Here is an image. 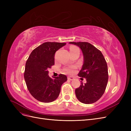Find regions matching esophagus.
I'll return each mask as SVG.
<instances>
[{
    "mask_svg": "<svg viewBox=\"0 0 131 131\" xmlns=\"http://www.w3.org/2000/svg\"><path fill=\"white\" fill-rule=\"evenodd\" d=\"M68 80H74V78L72 77H68Z\"/></svg>",
    "mask_w": 131,
    "mask_h": 131,
    "instance_id": "34e87169",
    "label": "esophagus"
}]
</instances>
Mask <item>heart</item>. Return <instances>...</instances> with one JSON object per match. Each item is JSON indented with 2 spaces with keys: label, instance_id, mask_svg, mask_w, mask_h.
Instances as JSON below:
<instances>
[{
  "label": "heart",
  "instance_id": "1",
  "mask_svg": "<svg viewBox=\"0 0 131 131\" xmlns=\"http://www.w3.org/2000/svg\"><path fill=\"white\" fill-rule=\"evenodd\" d=\"M76 50H79V49L76 46H72L70 47V52H72V51H74ZM75 69V67L74 66H72V67H68V68H66L65 71L67 73L72 74L74 72Z\"/></svg>",
  "mask_w": 131,
  "mask_h": 131
}]
</instances>
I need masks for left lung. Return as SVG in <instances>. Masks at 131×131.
<instances>
[{"instance_id":"left-lung-1","label":"left lung","mask_w":131,"mask_h":131,"mask_svg":"<svg viewBox=\"0 0 131 131\" xmlns=\"http://www.w3.org/2000/svg\"><path fill=\"white\" fill-rule=\"evenodd\" d=\"M80 47L84 57L78 76L86 79V83L75 90L77 98L84 104L97 102L104 93L108 81V66L101 51L87 42H70Z\"/></svg>"}]
</instances>
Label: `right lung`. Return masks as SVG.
Masks as SVG:
<instances>
[{"label":"right lung","instance_id":"add662e5","mask_svg":"<svg viewBox=\"0 0 131 131\" xmlns=\"http://www.w3.org/2000/svg\"><path fill=\"white\" fill-rule=\"evenodd\" d=\"M66 43L46 42L31 52L26 63L24 78L28 90L34 98L43 103L56 100L62 85L67 80L66 75L59 74L51 78L48 69L54 64L56 51Z\"/></svg>","mask_w":131,"mask_h":131}]
</instances>
